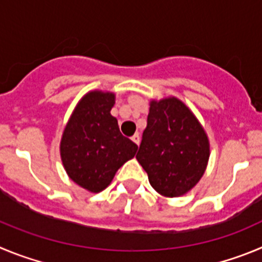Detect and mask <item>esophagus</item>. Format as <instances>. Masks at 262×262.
Instances as JSON below:
<instances>
[{
    "label": "esophagus",
    "mask_w": 262,
    "mask_h": 262,
    "mask_svg": "<svg viewBox=\"0 0 262 262\" xmlns=\"http://www.w3.org/2000/svg\"><path fill=\"white\" fill-rule=\"evenodd\" d=\"M132 141H133V142L136 143V145H140V141H141V137H140V134H138V133H136V134H134V136L132 137Z\"/></svg>",
    "instance_id": "34e87169"
}]
</instances>
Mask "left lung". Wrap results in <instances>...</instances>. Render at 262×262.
Returning a JSON list of instances; mask_svg holds the SVG:
<instances>
[{"label":"left lung","mask_w":262,"mask_h":262,"mask_svg":"<svg viewBox=\"0 0 262 262\" xmlns=\"http://www.w3.org/2000/svg\"><path fill=\"white\" fill-rule=\"evenodd\" d=\"M136 158L158 193L179 197L204 175L209 141L187 105L176 98L163 99L151 102Z\"/></svg>","instance_id":"8db88e82"}]
</instances>
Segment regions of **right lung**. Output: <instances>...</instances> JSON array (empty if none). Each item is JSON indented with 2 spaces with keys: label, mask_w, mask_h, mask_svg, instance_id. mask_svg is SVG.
<instances>
[{
  "label": "right lung",
  "mask_w": 262,
  "mask_h": 262,
  "mask_svg": "<svg viewBox=\"0 0 262 262\" xmlns=\"http://www.w3.org/2000/svg\"><path fill=\"white\" fill-rule=\"evenodd\" d=\"M115 95L93 91L73 112L61 140V159L74 183L90 192L107 188L138 146L120 133L111 115Z\"/></svg>",
  "instance_id": "right-lung-1"
}]
</instances>
